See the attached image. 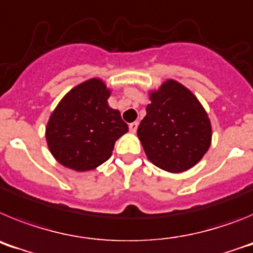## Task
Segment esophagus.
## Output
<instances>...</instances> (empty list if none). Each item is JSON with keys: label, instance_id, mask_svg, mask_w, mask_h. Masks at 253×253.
I'll return each instance as SVG.
<instances>
[{"label": "esophagus", "instance_id": "34e87169", "mask_svg": "<svg viewBox=\"0 0 253 253\" xmlns=\"http://www.w3.org/2000/svg\"><path fill=\"white\" fill-rule=\"evenodd\" d=\"M137 129H138V122H134L129 124V130H130V133H135Z\"/></svg>", "mask_w": 253, "mask_h": 253}]
</instances>
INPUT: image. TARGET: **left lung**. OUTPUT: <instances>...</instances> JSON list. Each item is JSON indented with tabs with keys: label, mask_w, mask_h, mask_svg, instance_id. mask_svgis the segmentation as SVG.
Instances as JSON below:
<instances>
[{
	"label": "left lung",
	"mask_w": 253,
	"mask_h": 253,
	"mask_svg": "<svg viewBox=\"0 0 253 253\" xmlns=\"http://www.w3.org/2000/svg\"><path fill=\"white\" fill-rule=\"evenodd\" d=\"M137 131L148 160L172 173L195 166L211 143V125L203 105L173 80L152 91Z\"/></svg>",
	"instance_id": "obj_1"
}]
</instances>
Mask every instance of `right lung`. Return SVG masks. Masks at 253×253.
Segmentation results:
<instances>
[{"label":"right lung","mask_w":253,"mask_h":253,"mask_svg":"<svg viewBox=\"0 0 253 253\" xmlns=\"http://www.w3.org/2000/svg\"><path fill=\"white\" fill-rule=\"evenodd\" d=\"M110 90L99 78L73 87L51 113L45 137L53 157L75 171H90L111 157L128 131L119 110L107 104Z\"/></svg>","instance_id":"obj_1"}]
</instances>
